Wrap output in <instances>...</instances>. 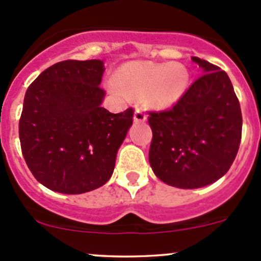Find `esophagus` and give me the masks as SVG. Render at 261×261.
Returning a JSON list of instances; mask_svg holds the SVG:
<instances>
[{"mask_svg":"<svg viewBox=\"0 0 261 261\" xmlns=\"http://www.w3.org/2000/svg\"><path fill=\"white\" fill-rule=\"evenodd\" d=\"M146 114L145 112H144V110H141V109H136L135 110V115H134V121H135V122H144V121H146Z\"/></svg>","mask_w":261,"mask_h":261,"instance_id":"1","label":"esophagus"}]
</instances>
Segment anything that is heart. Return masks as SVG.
I'll list each match as a JSON object with an SVG mask.
<instances>
[{
    "label": "heart",
    "instance_id": "b5f03b06",
    "mask_svg": "<svg viewBox=\"0 0 261 261\" xmlns=\"http://www.w3.org/2000/svg\"><path fill=\"white\" fill-rule=\"evenodd\" d=\"M188 73L178 64L128 63L118 70L112 89L116 93L126 92L134 96L147 93V99L159 109L174 105L184 93Z\"/></svg>",
    "mask_w": 261,
    "mask_h": 261
}]
</instances>
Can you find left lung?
<instances>
[{"label": "left lung", "instance_id": "obj_1", "mask_svg": "<svg viewBox=\"0 0 261 261\" xmlns=\"http://www.w3.org/2000/svg\"><path fill=\"white\" fill-rule=\"evenodd\" d=\"M203 70L170 109L149 111V162L160 180L183 189L208 186L227 173L241 141L243 116L232 83L217 65Z\"/></svg>", "mask_w": 261, "mask_h": 261}]
</instances>
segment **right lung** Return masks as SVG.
I'll use <instances>...</instances> for the list:
<instances>
[{
	"label": "right lung",
	"mask_w": 261,
	"mask_h": 261,
	"mask_svg": "<svg viewBox=\"0 0 261 261\" xmlns=\"http://www.w3.org/2000/svg\"><path fill=\"white\" fill-rule=\"evenodd\" d=\"M103 62L63 60L29 86L18 122L21 151L36 180L65 194L103 186L133 125L134 109L101 107Z\"/></svg>",
	"instance_id": "obj_1"
}]
</instances>
